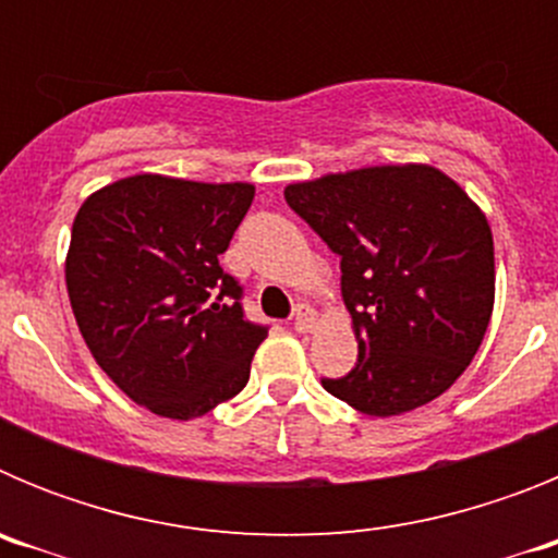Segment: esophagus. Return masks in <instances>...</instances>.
Here are the masks:
<instances>
[{"label":"esophagus","instance_id":"1","mask_svg":"<svg viewBox=\"0 0 558 558\" xmlns=\"http://www.w3.org/2000/svg\"><path fill=\"white\" fill-rule=\"evenodd\" d=\"M315 324H318V315H315V310H310V307L295 310V322H293L295 332H313Z\"/></svg>","mask_w":558,"mask_h":558}]
</instances>
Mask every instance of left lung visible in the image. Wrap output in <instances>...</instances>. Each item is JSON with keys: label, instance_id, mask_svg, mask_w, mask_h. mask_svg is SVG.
<instances>
[{"label": "left lung", "instance_id": "8db88e82", "mask_svg": "<svg viewBox=\"0 0 558 558\" xmlns=\"http://www.w3.org/2000/svg\"><path fill=\"white\" fill-rule=\"evenodd\" d=\"M284 198L340 256L357 363L322 379L366 416H399L470 366L495 307V243L481 206L433 165L293 181Z\"/></svg>", "mask_w": 558, "mask_h": 558}]
</instances>
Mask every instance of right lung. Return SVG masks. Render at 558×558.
Wrapping results in <instances>:
<instances>
[{"label": "right lung", "instance_id": "right-lung-1", "mask_svg": "<svg viewBox=\"0 0 558 558\" xmlns=\"http://www.w3.org/2000/svg\"><path fill=\"white\" fill-rule=\"evenodd\" d=\"M254 192L140 172L77 209L66 251L75 322L97 366L156 416L198 418L243 391L268 338L243 318L240 284L218 259Z\"/></svg>", "mask_w": 558, "mask_h": 558}]
</instances>
